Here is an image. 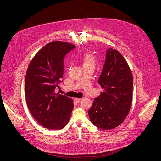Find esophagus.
<instances>
[{"label":"esophagus","mask_w":161,"mask_h":161,"mask_svg":"<svg viewBox=\"0 0 161 161\" xmlns=\"http://www.w3.org/2000/svg\"><path fill=\"white\" fill-rule=\"evenodd\" d=\"M75 100L76 102H78V103H79V102H80V101H81V98H75Z\"/></svg>","instance_id":"esophagus-1"}]
</instances>
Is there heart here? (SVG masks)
Wrapping results in <instances>:
<instances>
[{"label":"heart","instance_id":"b5f03b06","mask_svg":"<svg viewBox=\"0 0 161 161\" xmlns=\"http://www.w3.org/2000/svg\"><path fill=\"white\" fill-rule=\"evenodd\" d=\"M82 61H83V65H89V64H94V59L93 56L89 53H86L83 55Z\"/></svg>","mask_w":161,"mask_h":161}]
</instances>
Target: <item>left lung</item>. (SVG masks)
Masks as SVG:
<instances>
[{"label":"left lung","instance_id":"8db88e82","mask_svg":"<svg viewBox=\"0 0 161 161\" xmlns=\"http://www.w3.org/2000/svg\"><path fill=\"white\" fill-rule=\"evenodd\" d=\"M98 83L104 91L94 99L88 111L91 121L102 130L120 125L128 114L132 102L133 76L122 54L108 49Z\"/></svg>","mask_w":161,"mask_h":161}]
</instances>
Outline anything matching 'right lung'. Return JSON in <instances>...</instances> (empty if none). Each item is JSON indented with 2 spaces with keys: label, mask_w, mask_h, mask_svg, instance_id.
<instances>
[{
  "label": "right lung",
  "mask_w": 161,
  "mask_h": 161,
  "mask_svg": "<svg viewBox=\"0 0 161 161\" xmlns=\"http://www.w3.org/2000/svg\"><path fill=\"white\" fill-rule=\"evenodd\" d=\"M76 46L51 42L33 57L27 69L25 96L27 107L43 127L60 130L69 122L74 104L72 99L55 93L64 75L65 56Z\"/></svg>",
  "instance_id": "1"
}]
</instances>
